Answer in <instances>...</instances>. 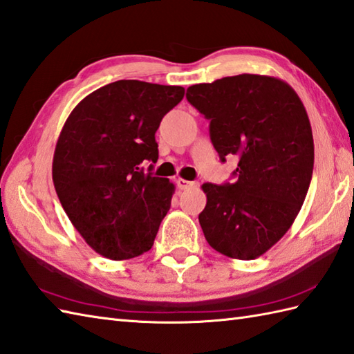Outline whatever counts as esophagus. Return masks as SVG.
Wrapping results in <instances>:
<instances>
[{"instance_id": "34e87169", "label": "esophagus", "mask_w": 354, "mask_h": 354, "mask_svg": "<svg viewBox=\"0 0 354 354\" xmlns=\"http://www.w3.org/2000/svg\"><path fill=\"white\" fill-rule=\"evenodd\" d=\"M178 187L181 190H189V189H192V187H194V183H192V181H187V179H181L179 178L178 179Z\"/></svg>"}]
</instances>
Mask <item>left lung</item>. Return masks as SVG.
I'll list each match as a JSON object with an SVG mask.
<instances>
[{
  "label": "left lung",
  "instance_id": "obj_1",
  "mask_svg": "<svg viewBox=\"0 0 354 354\" xmlns=\"http://www.w3.org/2000/svg\"><path fill=\"white\" fill-rule=\"evenodd\" d=\"M187 100L209 120L221 161L239 156L234 183L202 185L207 242L231 259H257L288 232L309 190L313 135L304 104L284 80L260 74L189 86Z\"/></svg>",
  "mask_w": 354,
  "mask_h": 354
}]
</instances>
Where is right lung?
Wrapping results in <instances>:
<instances>
[{
	"instance_id": "obj_1",
	"label": "right lung",
	"mask_w": 354,
	"mask_h": 354,
	"mask_svg": "<svg viewBox=\"0 0 354 354\" xmlns=\"http://www.w3.org/2000/svg\"><path fill=\"white\" fill-rule=\"evenodd\" d=\"M184 93L183 86L117 80L86 95L66 118L53 183L74 228L103 257L133 259L153 245L175 185L140 165L156 162L155 132Z\"/></svg>"
}]
</instances>
